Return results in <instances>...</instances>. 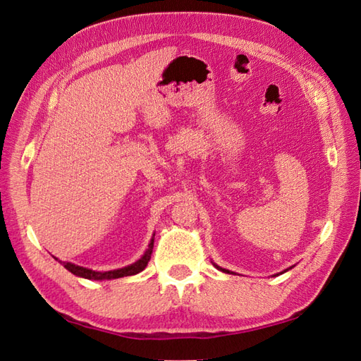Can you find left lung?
<instances>
[{"instance_id":"obj_1","label":"left lung","mask_w":361,"mask_h":361,"mask_svg":"<svg viewBox=\"0 0 361 361\" xmlns=\"http://www.w3.org/2000/svg\"><path fill=\"white\" fill-rule=\"evenodd\" d=\"M212 264H214V262H212ZM214 267L216 268V269H220V271H223V272H227V274H235V272H232V271H228V269H226V268H221V267H218L216 264H214ZM292 268V267H290ZM290 268H288V269H285V271H283V272H286V271H289ZM283 272H281V274H283ZM277 276V274H276Z\"/></svg>"}]
</instances>
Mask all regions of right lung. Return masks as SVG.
<instances>
[{
    "label": "right lung",
    "instance_id": "add662e5",
    "mask_svg": "<svg viewBox=\"0 0 361 361\" xmlns=\"http://www.w3.org/2000/svg\"><path fill=\"white\" fill-rule=\"evenodd\" d=\"M154 238H155V233H154V236H152L150 243H149L143 256H141L137 262H134V264H130V265L123 267V268H118V269L94 271V269H90V268L75 265V264H72V262H61L57 257H54V259L59 260L60 264L64 268H66L69 272H72L73 276L82 277V279H87V280H113V279H120V277H126V276H135V274H138V272L143 271L149 264L150 256H152V250H154Z\"/></svg>",
    "mask_w": 361,
    "mask_h": 361
}]
</instances>
